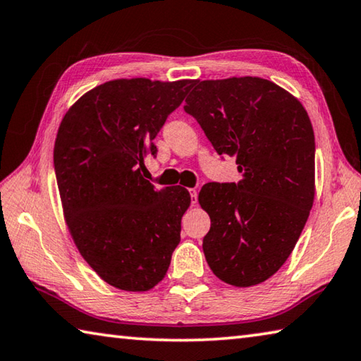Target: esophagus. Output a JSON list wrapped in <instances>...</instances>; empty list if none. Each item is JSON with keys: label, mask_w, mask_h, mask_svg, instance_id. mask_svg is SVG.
<instances>
[{"label": "esophagus", "mask_w": 361, "mask_h": 361, "mask_svg": "<svg viewBox=\"0 0 361 361\" xmlns=\"http://www.w3.org/2000/svg\"><path fill=\"white\" fill-rule=\"evenodd\" d=\"M190 195H192V204H197V201H198V192L195 190H190Z\"/></svg>", "instance_id": "1"}]
</instances>
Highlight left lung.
<instances>
[{"label":"left lung","mask_w":361,"mask_h":361,"mask_svg":"<svg viewBox=\"0 0 361 361\" xmlns=\"http://www.w3.org/2000/svg\"><path fill=\"white\" fill-rule=\"evenodd\" d=\"M184 109L219 155L236 158L243 179L207 182L198 201L211 217L206 262L233 287L281 269L305 228L315 195V142L305 107L262 78L195 80Z\"/></svg>","instance_id":"1"}]
</instances>
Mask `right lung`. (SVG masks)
<instances>
[{"label": "right lung", "mask_w": 361, "mask_h": 361, "mask_svg": "<svg viewBox=\"0 0 361 361\" xmlns=\"http://www.w3.org/2000/svg\"><path fill=\"white\" fill-rule=\"evenodd\" d=\"M193 80L104 82L66 111L54 164L63 216L75 247L101 279L125 292L163 281L190 206L187 188L142 177L154 137Z\"/></svg>", "instance_id": "obj_1"}]
</instances>
